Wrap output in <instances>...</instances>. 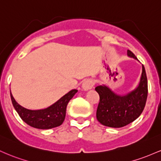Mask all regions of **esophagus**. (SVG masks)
<instances>
[{
  "instance_id": "esophagus-1",
  "label": "esophagus",
  "mask_w": 161,
  "mask_h": 161,
  "mask_svg": "<svg viewBox=\"0 0 161 161\" xmlns=\"http://www.w3.org/2000/svg\"><path fill=\"white\" fill-rule=\"evenodd\" d=\"M93 85H94V81L93 80H90V79H87V80L84 81V83H83L82 89L84 91H87V90L92 89Z\"/></svg>"
}]
</instances>
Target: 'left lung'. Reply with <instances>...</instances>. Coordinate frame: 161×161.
I'll use <instances>...</instances> for the list:
<instances>
[{
    "mask_svg": "<svg viewBox=\"0 0 161 161\" xmlns=\"http://www.w3.org/2000/svg\"><path fill=\"white\" fill-rule=\"evenodd\" d=\"M128 56L138 61L131 51ZM96 91L100 96L97 119L101 124L111 128H121L134 122L140 116L145 106L147 97V80L145 69L142 71L138 86L124 95L117 94L105 84L97 86Z\"/></svg>",
    "mask_w": 161,
    "mask_h": 161,
    "instance_id": "8db88e82",
    "label": "left lung"
}]
</instances>
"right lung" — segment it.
Segmentation results:
<instances>
[{
  "instance_id": "1",
  "label": "right lung",
  "mask_w": 161,
  "mask_h": 161,
  "mask_svg": "<svg viewBox=\"0 0 161 161\" xmlns=\"http://www.w3.org/2000/svg\"><path fill=\"white\" fill-rule=\"evenodd\" d=\"M77 92V90H71L48 107L37 110L28 109L20 106L14 98L11 91L10 97L14 109L23 122L36 129H50L58 127L63 123L65 118L68 102Z\"/></svg>"
}]
</instances>
